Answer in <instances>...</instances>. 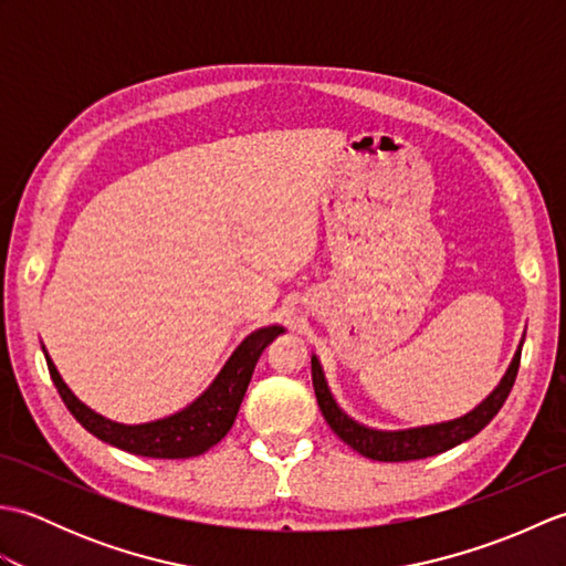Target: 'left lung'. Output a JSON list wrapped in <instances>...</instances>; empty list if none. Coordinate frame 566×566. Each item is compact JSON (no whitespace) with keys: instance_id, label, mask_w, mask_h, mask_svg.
<instances>
[{"instance_id":"1","label":"left lung","mask_w":566,"mask_h":566,"mask_svg":"<svg viewBox=\"0 0 566 566\" xmlns=\"http://www.w3.org/2000/svg\"><path fill=\"white\" fill-rule=\"evenodd\" d=\"M525 343V333L518 343V350H515L506 375L494 387L482 403H476L472 411H467L460 418L440 420V423H428V426H413V428H399V430H381L359 423L353 416H347L340 403L335 401V396L328 387L326 371L321 367V359L311 355V379H314V391L316 401L321 406V413L326 418L331 430L338 436L345 444H350L363 457L377 462H411V460H423V457H432L440 452L452 450L454 444H462L469 438H474L479 430L491 423L503 401L509 399L513 389L515 375H518L521 365V350Z\"/></svg>"}]
</instances>
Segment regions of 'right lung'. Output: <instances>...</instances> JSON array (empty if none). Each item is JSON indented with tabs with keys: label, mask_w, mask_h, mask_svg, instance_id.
Instances as JSON below:
<instances>
[{
	"label": "right lung",
	"mask_w": 566,
	"mask_h": 566,
	"mask_svg": "<svg viewBox=\"0 0 566 566\" xmlns=\"http://www.w3.org/2000/svg\"><path fill=\"white\" fill-rule=\"evenodd\" d=\"M282 333V326H264L252 331L240 340L219 375L213 377V381L195 401L170 416L146 420V423H118V420L106 418L80 401L65 379L60 377L45 345L41 347L57 394L63 396L70 413L77 418V423L84 430H90L94 438L130 454L155 457V460H185V457L203 454L216 442H221L226 432L233 428L238 408L243 403L250 377L255 371L262 350Z\"/></svg>",
	"instance_id": "add662e5"
}]
</instances>
